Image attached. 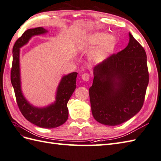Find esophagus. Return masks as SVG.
<instances>
[{
    "instance_id": "esophagus-1",
    "label": "esophagus",
    "mask_w": 161,
    "mask_h": 161,
    "mask_svg": "<svg viewBox=\"0 0 161 161\" xmlns=\"http://www.w3.org/2000/svg\"><path fill=\"white\" fill-rule=\"evenodd\" d=\"M82 79H83L84 81H88L89 79H90V74L88 73H84L83 75L81 76Z\"/></svg>"
}]
</instances>
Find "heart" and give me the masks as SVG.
Here are the masks:
<instances>
[{"label":"heart","instance_id":"1","mask_svg":"<svg viewBox=\"0 0 161 161\" xmlns=\"http://www.w3.org/2000/svg\"><path fill=\"white\" fill-rule=\"evenodd\" d=\"M99 43L89 55V58L94 63H101L112 52L116 44V38L113 35H107L105 33H94L86 36L83 46L85 48H92Z\"/></svg>","mask_w":161,"mask_h":161}]
</instances>
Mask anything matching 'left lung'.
<instances>
[{"label":"left lung","mask_w":161,"mask_h":161,"mask_svg":"<svg viewBox=\"0 0 161 161\" xmlns=\"http://www.w3.org/2000/svg\"><path fill=\"white\" fill-rule=\"evenodd\" d=\"M127 47L94 68L90 87L92 115L98 123L114 126L135 116L144 103L149 83L147 55L130 33Z\"/></svg>","instance_id":"obj_1"}]
</instances>
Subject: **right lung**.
Listing matches in <instances>:
<instances>
[{
  "instance_id": "obj_1",
  "label": "right lung",
  "mask_w": 161,
  "mask_h": 161,
  "mask_svg": "<svg viewBox=\"0 0 161 161\" xmlns=\"http://www.w3.org/2000/svg\"><path fill=\"white\" fill-rule=\"evenodd\" d=\"M47 31L42 27L27 30L16 41L13 47L11 82L15 93L17 105L23 116L35 125L50 129L61 125L68 119V108L67 105L76 89L78 73L72 72L63 77L57 90L56 102L52 105L44 108H35L30 105L24 98L20 88V48L27 44L33 36L45 34Z\"/></svg>"
}]
</instances>
